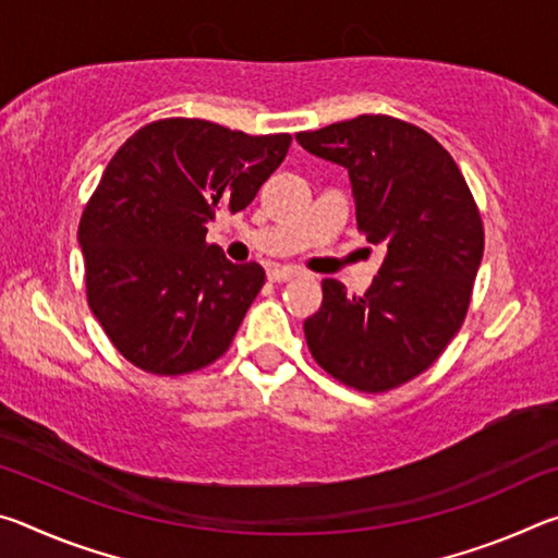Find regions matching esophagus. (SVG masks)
<instances>
[{
    "label": "esophagus",
    "mask_w": 558,
    "mask_h": 558,
    "mask_svg": "<svg viewBox=\"0 0 558 558\" xmlns=\"http://www.w3.org/2000/svg\"><path fill=\"white\" fill-rule=\"evenodd\" d=\"M298 268H292V266H276V268H270L268 270V280H272V282H286V280H292L298 276Z\"/></svg>",
    "instance_id": "esophagus-1"
}]
</instances>
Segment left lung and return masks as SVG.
Segmentation results:
<instances>
[{
	"instance_id": "left-lung-1",
	"label": "left lung",
	"mask_w": 558,
	"mask_h": 558,
	"mask_svg": "<svg viewBox=\"0 0 558 558\" xmlns=\"http://www.w3.org/2000/svg\"><path fill=\"white\" fill-rule=\"evenodd\" d=\"M295 140L347 169L359 231L386 245L362 298L323 280V305L305 319L310 352L356 391L396 389L436 362L468 315L485 251L477 204L448 149L411 122L359 116Z\"/></svg>"
}]
</instances>
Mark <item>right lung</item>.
Here are the masks:
<instances>
[{"mask_svg": "<svg viewBox=\"0 0 558 558\" xmlns=\"http://www.w3.org/2000/svg\"><path fill=\"white\" fill-rule=\"evenodd\" d=\"M292 137L245 135L209 120L140 128L86 204L78 243L93 315L130 364L157 376L204 369L231 347L266 282L206 243L216 211H243Z\"/></svg>", "mask_w": 558, "mask_h": 558, "instance_id": "1", "label": "right lung"}]
</instances>
